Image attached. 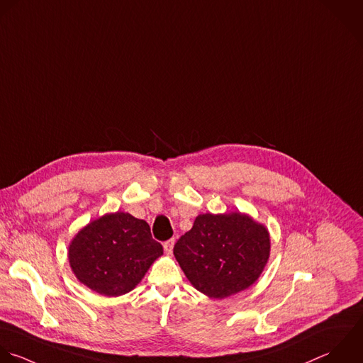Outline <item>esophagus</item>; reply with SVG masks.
<instances>
[{
  "instance_id": "34e87169",
  "label": "esophagus",
  "mask_w": 363,
  "mask_h": 363,
  "mask_svg": "<svg viewBox=\"0 0 363 363\" xmlns=\"http://www.w3.org/2000/svg\"><path fill=\"white\" fill-rule=\"evenodd\" d=\"M174 245H175V240H174V239H171V240H168V242H165V243H164V250H165V253H167V255H172Z\"/></svg>"
}]
</instances>
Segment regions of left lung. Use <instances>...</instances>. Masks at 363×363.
<instances>
[{
  "label": "left lung",
  "mask_w": 363,
  "mask_h": 363,
  "mask_svg": "<svg viewBox=\"0 0 363 363\" xmlns=\"http://www.w3.org/2000/svg\"><path fill=\"white\" fill-rule=\"evenodd\" d=\"M174 256L198 291L222 300L259 280L270 257V233L239 211L202 213L177 242Z\"/></svg>",
  "instance_id": "1"
}]
</instances>
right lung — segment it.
Returning <instances> with one entry per match:
<instances>
[{"mask_svg":"<svg viewBox=\"0 0 363 363\" xmlns=\"http://www.w3.org/2000/svg\"><path fill=\"white\" fill-rule=\"evenodd\" d=\"M145 220L127 212L106 213L83 226L70 240L67 259L76 279L106 297L130 293L162 256Z\"/></svg>","mask_w":363,"mask_h":363,"instance_id":"add662e5","label":"right lung"}]
</instances>
